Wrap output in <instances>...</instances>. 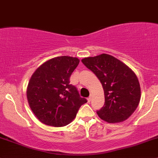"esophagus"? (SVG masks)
Wrapping results in <instances>:
<instances>
[{"mask_svg":"<svg viewBox=\"0 0 158 158\" xmlns=\"http://www.w3.org/2000/svg\"><path fill=\"white\" fill-rule=\"evenodd\" d=\"M91 99H92V98H91V97H89V98H87V100H88V102H90Z\"/></svg>","mask_w":158,"mask_h":158,"instance_id":"34e87169","label":"esophagus"}]
</instances>
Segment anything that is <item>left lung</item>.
I'll return each mask as SVG.
<instances>
[{
  "label": "left lung",
  "instance_id": "left-lung-1",
  "mask_svg": "<svg viewBox=\"0 0 158 158\" xmlns=\"http://www.w3.org/2000/svg\"><path fill=\"white\" fill-rule=\"evenodd\" d=\"M102 85L105 104L97 111L99 118L109 123L128 118L135 111L141 98V88L133 71L112 56L103 53L82 60Z\"/></svg>",
  "mask_w": 158,
  "mask_h": 158
}]
</instances>
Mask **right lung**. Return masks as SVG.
Returning <instances> with one entry per match:
<instances>
[{
	"label": "right lung",
	"instance_id": "obj_1",
	"mask_svg": "<svg viewBox=\"0 0 158 158\" xmlns=\"http://www.w3.org/2000/svg\"><path fill=\"white\" fill-rule=\"evenodd\" d=\"M76 57L58 56L41 65L32 75L27 96L30 107L42 123L63 127L76 118L81 106L87 102L70 76L79 65Z\"/></svg>",
	"mask_w": 158,
	"mask_h": 158
}]
</instances>
